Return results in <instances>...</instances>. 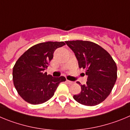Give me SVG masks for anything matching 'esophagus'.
Returning <instances> with one entry per match:
<instances>
[{
  "instance_id": "esophagus-1",
  "label": "esophagus",
  "mask_w": 130,
  "mask_h": 130,
  "mask_svg": "<svg viewBox=\"0 0 130 130\" xmlns=\"http://www.w3.org/2000/svg\"><path fill=\"white\" fill-rule=\"evenodd\" d=\"M67 82L69 84H71H71H74L73 82H71V81H70V80H68V79H67Z\"/></svg>"
}]
</instances>
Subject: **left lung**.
<instances>
[{
    "label": "left lung",
    "mask_w": 130,
    "mask_h": 130,
    "mask_svg": "<svg viewBox=\"0 0 130 130\" xmlns=\"http://www.w3.org/2000/svg\"><path fill=\"white\" fill-rule=\"evenodd\" d=\"M75 54L79 67L85 69L87 81L81 92L73 96L81 104L93 106L109 95L117 78V67L111 55L100 45L88 41H67ZM80 84L79 82H77Z\"/></svg>",
    "instance_id": "left-lung-1"
}]
</instances>
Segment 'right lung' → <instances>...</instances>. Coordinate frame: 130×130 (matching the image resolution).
I'll use <instances>...</instances> for the list:
<instances>
[{
  "instance_id": "obj_1",
  "label": "right lung",
  "mask_w": 130,
  "mask_h": 130,
  "mask_svg": "<svg viewBox=\"0 0 130 130\" xmlns=\"http://www.w3.org/2000/svg\"><path fill=\"white\" fill-rule=\"evenodd\" d=\"M65 45L63 41L41 43L28 49L13 69V80L18 94L31 104H40L51 99L64 76L52 77L46 72L55 50Z\"/></svg>"
}]
</instances>
